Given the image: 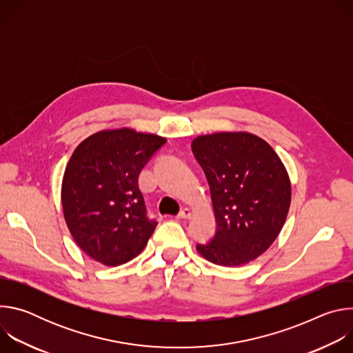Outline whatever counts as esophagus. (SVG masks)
I'll use <instances>...</instances> for the list:
<instances>
[{
    "label": "esophagus",
    "instance_id": "esophagus-1",
    "mask_svg": "<svg viewBox=\"0 0 353 353\" xmlns=\"http://www.w3.org/2000/svg\"><path fill=\"white\" fill-rule=\"evenodd\" d=\"M191 215H192L191 210L184 208V210L177 215V219H190V218H191Z\"/></svg>",
    "mask_w": 353,
    "mask_h": 353
}]
</instances>
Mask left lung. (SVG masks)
Segmentation results:
<instances>
[{
    "instance_id": "obj_1",
    "label": "left lung",
    "mask_w": 353,
    "mask_h": 353,
    "mask_svg": "<svg viewBox=\"0 0 353 353\" xmlns=\"http://www.w3.org/2000/svg\"><path fill=\"white\" fill-rule=\"evenodd\" d=\"M191 146L210 183L218 226L196 251L222 267L256 260L275 241L289 212L285 165L267 141L245 131L199 135Z\"/></svg>"
}]
</instances>
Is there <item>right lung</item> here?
Instances as JSON below:
<instances>
[{"label": "right lung", "mask_w": 353, "mask_h": 353, "mask_svg": "<svg viewBox=\"0 0 353 353\" xmlns=\"http://www.w3.org/2000/svg\"><path fill=\"white\" fill-rule=\"evenodd\" d=\"M165 142L124 127L94 132L75 148L61 184L63 212L75 243L94 261L125 264L152 236L158 223L146 216L138 176Z\"/></svg>", "instance_id": "1"}]
</instances>
